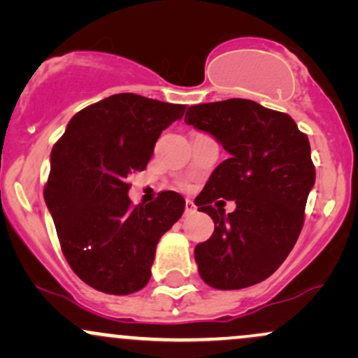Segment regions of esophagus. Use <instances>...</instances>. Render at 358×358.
Here are the masks:
<instances>
[{
	"mask_svg": "<svg viewBox=\"0 0 358 358\" xmlns=\"http://www.w3.org/2000/svg\"><path fill=\"white\" fill-rule=\"evenodd\" d=\"M195 203H193L192 200H187V202H185V215H192V213H195Z\"/></svg>",
	"mask_w": 358,
	"mask_h": 358,
	"instance_id": "1",
	"label": "esophagus"
}]
</instances>
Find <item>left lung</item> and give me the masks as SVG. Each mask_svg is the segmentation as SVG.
Here are the masks:
<instances>
[{
  "label": "left lung",
  "instance_id": "1",
  "mask_svg": "<svg viewBox=\"0 0 358 358\" xmlns=\"http://www.w3.org/2000/svg\"><path fill=\"white\" fill-rule=\"evenodd\" d=\"M185 122L229 153L195 199L215 224L195 248L200 278L215 289L257 285L285 262L301 232L315 185L308 136L291 116L249 99L190 106ZM222 198L236 199V210L213 208Z\"/></svg>",
  "mask_w": 358,
  "mask_h": 358
}]
</instances>
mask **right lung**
Instances as JSON below:
<instances>
[{"mask_svg": "<svg viewBox=\"0 0 358 358\" xmlns=\"http://www.w3.org/2000/svg\"><path fill=\"white\" fill-rule=\"evenodd\" d=\"M183 113V104L114 94L79 110L53 146L45 203L65 259L94 289L122 296L150 281L156 244L185 200L162 192L131 205L127 176L145 170L162 131Z\"/></svg>", "mask_w": 358, "mask_h": 358, "instance_id": "1", "label": "right lung"}]
</instances>
